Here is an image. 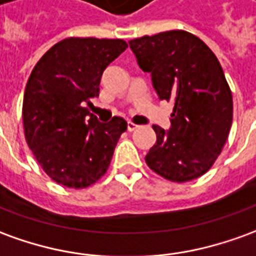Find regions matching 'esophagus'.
<instances>
[{"label":"esophagus","mask_w":256,"mask_h":256,"mask_svg":"<svg viewBox=\"0 0 256 256\" xmlns=\"http://www.w3.org/2000/svg\"><path fill=\"white\" fill-rule=\"evenodd\" d=\"M137 128H138V126H137L136 123H133V122L128 123V132H134V130H137Z\"/></svg>","instance_id":"obj_1"}]
</instances>
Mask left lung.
I'll return each mask as SVG.
<instances>
[{
    "instance_id": "obj_1",
    "label": "left lung",
    "mask_w": 256,
    "mask_h": 256,
    "mask_svg": "<svg viewBox=\"0 0 256 256\" xmlns=\"http://www.w3.org/2000/svg\"><path fill=\"white\" fill-rule=\"evenodd\" d=\"M148 72L159 100L173 102L172 126L156 124V142L146 154L150 169L184 183L212 168L228 141L233 97L216 55L196 36L170 30L128 41Z\"/></svg>"
}]
</instances>
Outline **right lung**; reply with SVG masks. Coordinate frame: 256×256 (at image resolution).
<instances>
[{"mask_svg":"<svg viewBox=\"0 0 256 256\" xmlns=\"http://www.w3.org/2000/svg\"><path fill=\"white\" fill-rule=\"evenodd\" d=\"M126 48L120 38L69 37L50 48L32 70L23 97L24 137L42 170L58 184L86 188L108 170L128 122L119 116L98 122L84 104L97 97L104 70Z\"/></svg>","mask_w":256,"mask_h":256,"instance_id":"obj_1","label":"right lung"}]
</instances>
